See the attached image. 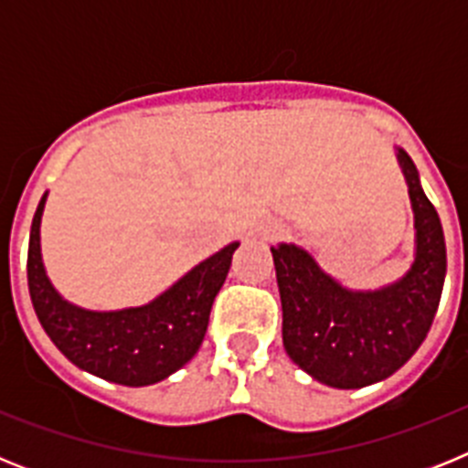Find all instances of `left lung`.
Listing matches in <instances>:
<instances>
[{"label":"left lung","instance_id":"1","mask_svg":"<svg viewBox=\"0 0 468 468\" xmlns=\"http://www.w3.org/2000/svg\"><path fill=\"white\" fill-rule=\"evenodd\" d=\"M412 215L415 260L400 279L351 291L295 243L271 248L283 309V346L292 363L333 388H361L391 378L427 337L445 283L441 218L408 152L396 147Z\"/></svg>","mask_w":468,"mask_h":468}]
</instances>
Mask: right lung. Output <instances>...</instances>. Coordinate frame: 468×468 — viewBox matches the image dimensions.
Here are the masks:
<instances>
[{"mask_svg":"<svg viewBox=\"0 0 468 468\" xmlns=\"http://www.w3.org/2000/svg\"><path fill=\"white\" fill-rule=\"evenodd\" d=\"M47 197L48 192L32 218L27 285L37 318L53 345L86 373L123 387L156 384L192 361L239 241L201 260L147 304L93 312L65 300L48 279L39 234Z\"/></svg>","mask_w":468,"mask_h":468,"instance_id":"obj_1","label":"right lung"}]
</instances>
